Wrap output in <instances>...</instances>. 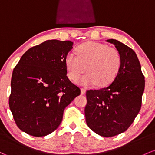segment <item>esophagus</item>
I'll return each mask as SVG.
<instances>
[{
  "label": "esophagus",
  "instance_id": "1",
  "mask_svg": "<svg viewBox=\"0 0 155 155\" xmlns=\"http://www.w3.org/2000/svg\"><path fill=\"white\" fill-rule=\"evenodd\" d=\"M86 92V89L85 88H81V94H84Z\"/></svg>",
  "mask_w": 155,
  "mask_h": 155
}]
</instances>
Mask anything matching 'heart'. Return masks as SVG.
<instances>
[{
	"label": "heart",
	"mask_w": 155,
	"mask_h": 155,
	"mask_svg": "<svg viewBox=\"0 0 155 155\" xmlns=\"http://www.w3.org/2000/svg\"><path fill=\"white\" fill-rule=\"evenodd\" d=\"M121 63V56L116 49L96 41L79 45L76 53L70 52L64 58L68 76L73 81L79 79L86 66L87 73L78 81L84 86L97 83L102 87L110 84L118 75Z\"/></svg>",
	"instance_id": "obj_1"
}]
</instances>
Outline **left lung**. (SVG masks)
Listing matches in <instances>:
<instances>
[{"label": "left lung", "mask_w": 155, "mask_h": 155, "mask_svg": "<svg viewBox=\"0 0 155 155\" xmlns=\"http://www.w3.org/2000/svg\"><path fill=\"white\" fill-rule=\"evenodd\" d=\"M114 45L121 56V68L114 80L99 90L86 92L84 114L87 126L105 137L126 131L139 113L145 88V78L136 53L115 39Z\"/></svg>", "instance_id": "8db88e82"}]
</instances>
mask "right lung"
<instances>
[{
    "label": "right lung",
    "mask_w": 155,
    "mask_h": 155,
    "mask_svg": "<svg viewBox=\"0 0 155 155\" xmlns=\"http://www.w3.org/2000/svg\"><path fill=\"white\" fill-rule=\"evenodd\" d=\"M71 41L48 40L29 49L15 67L9 105L17 126L34 137L53 132L64 108L80 95L67 76L64 58Z\"/></svg>",
    "instance_id": "add662e5"
}]
</instances>
